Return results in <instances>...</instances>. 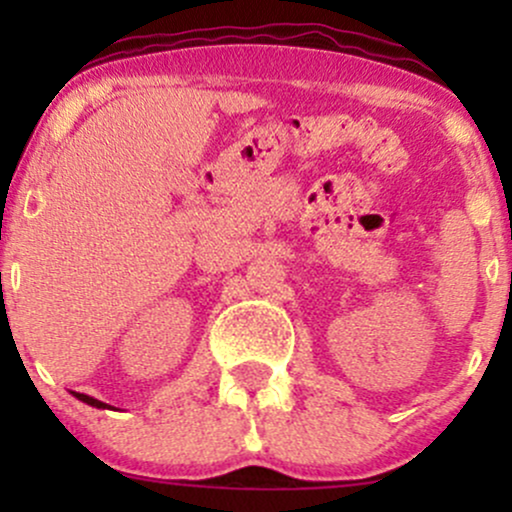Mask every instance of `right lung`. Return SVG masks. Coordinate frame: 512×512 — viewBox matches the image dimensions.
<instances>
[{"mask_svg":"<svg viewBox=\"0 0 512 512\" xmlns=\"http://www.w3.org/2000/svg\"><path fill=\"white\" fill-rule=\"evenodd\" d=\"M74 395H76V397H79V399H81V402L91 404V407H98V409H105V407H108V404H105V402H101V399H93V397H88V395H79V392H74Z\"/></svg>","mask_w":512,"mask_h":512,"instance_id":"right-lung-1","label":"right lung"}]
</instances>
